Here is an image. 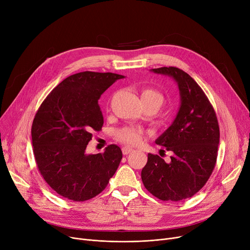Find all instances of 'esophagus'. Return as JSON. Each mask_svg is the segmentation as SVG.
<instances>
[{"mask_svg":"<svg viewBox=\"0 0 250 250\" xmlns=\"http://www.w3.org/2000/svg\"><path fill=\"white\" fill-rule=\"evenodd\" d=\"M134 150L132 149V148H129V147H124L123 148V154L124 155H127V154H129L130 152H133Z\"/></svg>","mask_w":250,"mask_h":250,"instance_id":"esophagus-1","label":"esophagus"}]
</instances>
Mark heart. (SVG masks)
Here are the masks:
<instances>
[{
    "instance_id": "b5f03b06",
    "label": "heart",
    "mask_w": 250,
    "mask_h": 250,
    "mask_svg": "<svg viewBox=\"0 0 250 250\" xmlns=\"http://www.w3.org/2000/svg\"><path fill=\"white\" fill-rule=\"evenodd\" d=\"M140 95L144 107L145 108L151 107L157 110L164 102L163 95L159 91H157L153 88H142L140 91ZM114 135L118 141H121L122 143L125 144V145L135 146L142 142L143 138L146 135V132L141 127L126 125L116 129Z\"/></svg>"
}]
</instances>
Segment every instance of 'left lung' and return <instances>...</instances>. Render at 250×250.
Here are the masks:
<instances>
[{"mask_svg":"<svg viewBox=\"0 0 250 250\" xmlns=\"http://www.w3.org/2000/svg\"><path fill=\"white\" fill-rule=\"evenodd\" d=\"M152 71L174 79L181 104L173 124L156 140L173 153L171 160L166 162L158 155L148 154L142 180L157 199L185 201L203 188L215 168L220 139L217 115L203 89L188 73L175 67Z\"/></svg>","mask_w":250,"mask_h":250,"instance_id":"8db88e82","label":"left lung"}]
</instances>
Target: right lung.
<instances>
[{"mask_svg": "<svg viewBox=\"0 0 250 250\" xmlns=\"http://www.w3.org/2000/svg\"><path fill=\"white\" fill-rule=\"evenodd\" d=\"M124 76L81 72L62 81L39 106L31 127L39 172L62 198L85 202L107 187L123 153L109 145L103 153L86 154L92 132H99L103 116L98 99Z\"/></svg>", "mask_w": 250, "mask_h": 250, "instance_id": "right-lung-1", "label": "right lung"}]
</instances>
